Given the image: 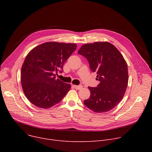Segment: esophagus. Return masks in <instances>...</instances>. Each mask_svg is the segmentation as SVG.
Wrapping results in <instances>:
<instances>
[{
  "label": "esophagus",
  "mask_w": 152,
  "mask_h": 152,
  "mask_svg": "<svg viewBox=\"0 0 152 152\" xmlns=\"http://www.w3.org/2000/svg\"><path fill=\"white\" fill-rule=\"evenodd\" d=\"M73 87H74L75 89L80 90V89L82 88V85H73Z\"/></svg>",
  "instance_id": "esophagus-1"
}]
</instances>
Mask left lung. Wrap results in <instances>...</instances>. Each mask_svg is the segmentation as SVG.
I'll use <instances>...</instances> for the list:
<instances>
[{"label":"left lung","mask_w":152,"mask_h":152,"mask_svg":"<svg viewBox=\"0 0 152 152\" xmlns=\"http://www.w3.org/2000/svg\"><path fill=\"white\" fill-rule=\"evenodd\" d=\"M78 53L87 59L100 81L97 87L88 86L91 94L85 105L97 113L112 110L123 98L128 84L127 64L123 55L107 41L85 44Z\"/></svg>","instance_id":"8db88e82"}]
</instances>
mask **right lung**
I'll list each match as a JSON object with an SVG mask.
<instances>
[{
  "instance_id": "right-lung-1",
  "label": "right lung",
  "mask_w": 152,
  "mask_h": 152,
  "mask_svg": "<svg viewBox=\"0 0 152 152\" xmlns=\"http://www.w3.org/2000/svg\"><path fill=\"white\" fill-rule=\"evenodd\" d=\"M75 43L46 42L32 49L22 65L20 80L25 95L35 106L49 108L66 95L71 85L56 79L76 49Z\"/></svg>"
}]
</instances>
